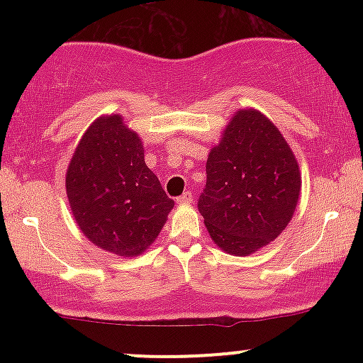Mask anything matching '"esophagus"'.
<instances>
[{"label": "esophagus", "mask_w": 363, "mask_h": 363, "mask_svg": "<svg viewBox=\"0 0 363 363\" xmlns=\"http://www.w3.org/2000/svg\"><path fill=\"white\" fill-rule=\"evenodd\" d=\"M193 198H194V194L191 193V191H186L184 194L179 196V198H177V203H179V205H189V203L193 201Z\"/></svg>", "instance_id": "esophagus-1"}]
</instances>
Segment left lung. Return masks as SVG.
Listing matches in <instances>:
<instances>
[{
  "mask_svg": "<svg viewBox=\"0 0 363 363\" xmlns=\"http://www.w3.org/2000/svg\"><path fill=\"white\" fill-rule=\"evenodd\" d=\"M301 186L297 158L280 129L259 111L240 109L208 155L198 210L222 251L249 256L285 230Z\"/></svg>",
  "mask_w": 363,
  "mask_h": 363,
  "instance_id": "8db88e82",
  "label": "left lung"
}]
</instances>
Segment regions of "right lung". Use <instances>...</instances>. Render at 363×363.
<instances>
[{"instance_id": "right-lung-1", "label": "right lung", "mask_w": 363, "mask_h": 363, "mask_svg": "<svg viewBox=\"0 0 363 363\" xmlns=\"http://www.w3.org/2000/svg\"><path fill=\"white\" fill-rule=\"evenodd\" d=\"M66 194L83 235L124 257L157 239L174 208L145 164L143 143L118 114L91 123L66 170Z\"/></svg>"}]
</instances>
